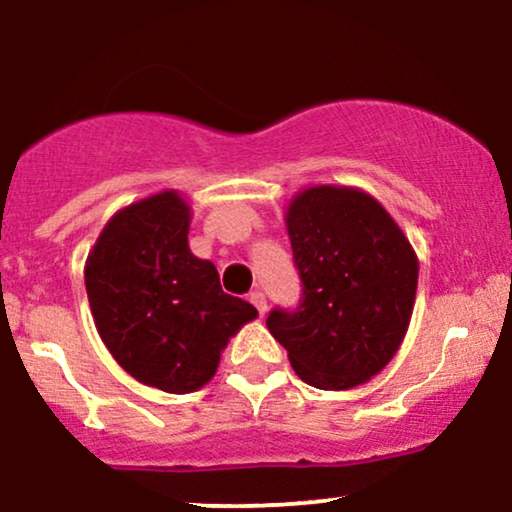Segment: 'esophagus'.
Instances as JSON below:
<instances>
[{"mask_svg":"<svg viewBox=\"0 0 512 512\" xmlns=\"http://www.w3.org/2000/svg\"><path fill=\"white\" fill-rule=\"evenodd\" d=\"M250 302L255 304V309L260 311V316H264V313H267V297H264V292H260V290H255V292H250Z\"/></svg>","mask_w":512,"mask_h":512,"instance_id":"obj_1","label":"esophagus"}]
</instances>
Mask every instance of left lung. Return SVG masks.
Wrapping results in <instances>:
<instances>
[{
  "instance_id": "8db88e82",
  "label": "left lung",
  "mask_w": 512,
  "mask_h": 512,
  "mask_svg": "<svg viewBox=\"0 0 512 512\" xmlns=\"http://www.w3.org/2000/svg\"><path fill=\"white\" fill-rule=\"evenodd\" d=\"M285 224L302 299L292 311H271L269 332L309 386L365 384L403 344L417 255L384 206L353 187L304 189L290 201Z\"/></svg>"
}]
</instances>
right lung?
Returning <instances> with one entry per match:
<instances>
[{"mask_svg":"<svg viewBox=\"0 0 512 512\" xmlns=\"http://www.w3.org/2000/svg\"><path fill=\"white\" fill-rule=\"evenodd\" d=\"M189 203L154 194L105 224L84 278L98 335L140 384L166 393L206 386L220 353L257 309L222 290L215 264L192 255Z\"/></svg>","mask_w":512,"mask_h":512,"instance_id":"add662e5","label":"right lung"}]
</instances>
